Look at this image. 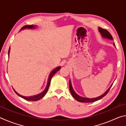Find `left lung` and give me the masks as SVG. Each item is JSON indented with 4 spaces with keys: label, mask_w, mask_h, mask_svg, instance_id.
<instances>
[{
    "label": "left lung",
    "mask_w": 126,
    "mask_h": 126,
    "mask_svg": "<svg viewBox=\"0 0 126 126\" xmlns=\"http://www.w3.org/2000/svg\"><path fill=\"white\" fill-rule=\"evenodd\" d=\"M98 31L99 32V33H101L102 37L103 38H107V39H108L113 40L112 36L111 35V34H110V33L108 31H107V30H106V29H104L103 28H101V27L98 28ZM113 45L115 47V44L114 43L113 44ZM112 84L110 86V88L106 91V92L104 93V94H103L102 95H100V96L96 97V98H84V97H80L79 95H78L75 92H74L73 87H72V83H71V80H70L69 82V90H70V92H71V93L72 94V96H73L74 98H75L77 100V101H78V102H83V103H89V102H93L97 101H98V100L101 99V98H102L105 96L108 93V92L110 91V88H111Z\"/></svg>",
    "instance_id": "left-lung-1"
}]
</instances>
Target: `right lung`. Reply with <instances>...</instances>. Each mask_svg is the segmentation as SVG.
<instances>
[{
	"label": "right lung",
	"mask_w": 126,
	"mask_h": 126,
	"mask_svg": "<svg viewBox=\"0 0 126 126\" xmlns=\"http://www.w3.org/2000/svg\"><path fill=\"white\" fill-rule=\"evenodd\" d=\"M36 28V25H24V27H23L22 28H21L20 31H22V30H23L24 29H34V28ZM10 50V48H9V51H8V56H9ZM60 69H61V67H58L55 68L54 69H53V71L50 72V73L49 74V77H48V79L47 84L45 89H44V90L42 92H41L39 94H37L35 95H33V96H31V97H25V96H23V95L19 94L17 93L13 89L14 91L16 93L17 95H19V96L20 97H22V98L27 100V101H38V100H39L41 98H42L46 95V93L47 92V91L48 90V88H49V87L51 79H52V78L53 77V76L54 75L55 73H56L57 72H58Z\"/></svg>",
	"instance_id": "right-lung-1"
}]
</instances>
